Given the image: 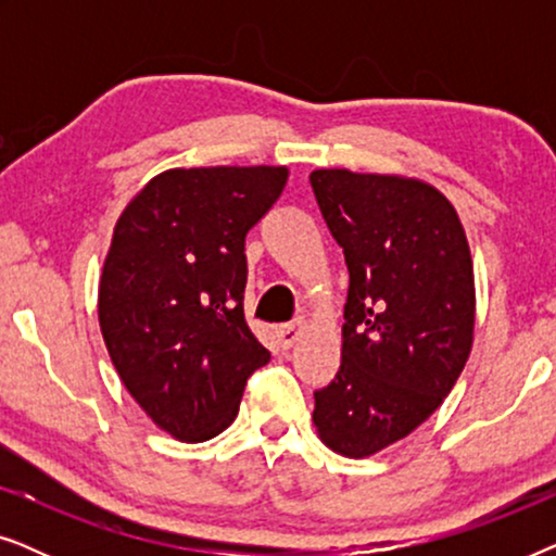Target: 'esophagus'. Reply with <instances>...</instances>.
Returning a JSON list of instances; mask_svg holds the SVG:
<instances>
[{"instance_id":"esophagus-1","label":"esophagus","mask_w":556,"mask_h":556,"mask_svg":"<svg viewBox=\"0 0 556 556\" xmlns=\"http://www.w3.org/2000/svg\"><path fill=\"white\" fill-rule=\"evenodd\" d=\"M301 331H303V324H301V321L278 326V329H276L278 346H280V349H291V346L295 344V339L301 337Z\"/></svg>"}]
</instances>
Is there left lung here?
Listing matches in <instances>:
<instances>
[{
  "label": "left lung",
  "instance_id": "8db88e82",
  "mask_svg": "<svg viewBox=\"0 0 556 556\" xmlns=\"http://www.w3.org/2000/svg\"><path fill=\"white\" fill-rule=\"evenodd\" d=\"M311 189L349 268L341 367L314 392V425L331 451L367 458L458 382L473 346V263L458 212L420 179L316 169Z\"/></svg>",
  "mask_w": 556,
  "mask_h": 556
}]
</instances>
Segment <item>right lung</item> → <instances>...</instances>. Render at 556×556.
Instances as JSON below:
<instances>
[{
  "instance_id": "obj_1",
  "label": "right lung",
  "mask_w": 556,
  "mask_h": 556,
  "mask_svg": "<svg viewBox=\"0 0 556 556\" xmlns=\"http://www.w3.org/2000/svg\"><path fill=\"white\" fill-rule=\"evenodd\" d=\"M286 179V166L169 169L118 217L98 321L121 382L177 440L219 435L270 362L242 311L245 235Z\"/></svg>"
}]
</instances>
